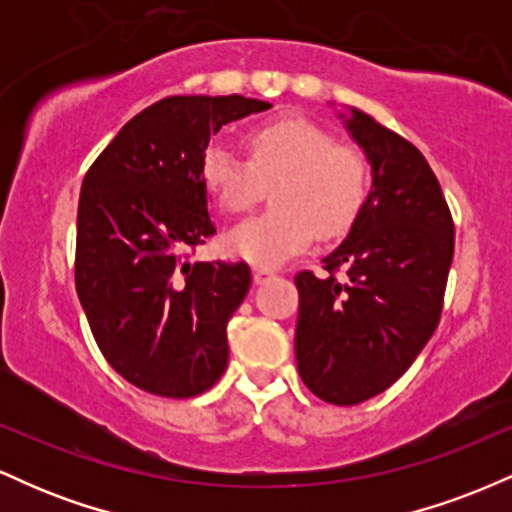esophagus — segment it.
<instances>
[{
  "label": "esophagus",
  "instance_id": "obj_1",
  "mask_svg": "<svg viewBox=\"0 0 512 512\" xmlns=\"http://www.w3.org/2000/svg\"><path fill=\"white\" fill-rule=\"evenodd\" d=\"M252 279H255V284H264V281L274 279V272L269 267H255L252 269Z\"/></svg>",
  "mask_w": 512,
  "mask_h": 512
}]
</instances>
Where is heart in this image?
<instances>
[{
    "label": "heart",
    "instance_id": "heart-1",
    "mask_svg": "<svg viewBox=\"0 0 512 512\" xmlns=\"http://www.w3.org/2000/svg\"><path fill=\"white\" fill-rule=\"evenodd\" d=\"M250 161L228 146L211 144L202 156V182L226 214H243L262 197L264 182L274 207L250 216L226 236L231 255L272 267L322 238L342 236L368 197V163L354 146L308 117L284 115L248 132Z\"/></svg>",
    "mask_w": 512,
    "mask_h": 512
}]
</instances>
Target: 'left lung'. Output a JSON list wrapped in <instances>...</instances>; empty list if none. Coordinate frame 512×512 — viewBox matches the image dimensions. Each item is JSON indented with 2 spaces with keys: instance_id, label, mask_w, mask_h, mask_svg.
Instances as JSON below:
<instances>
[{
  "instance_id": "obj_1",
  "label": "left lung",
  "mask_w": 512,
  "mask_h": 512,
  "mask_svg": "<svg viewBox=\"0 0 512 512\" xmlns=\"http://www.w3.org/2000/svg\"><path fill=\"white\" fill-rule=\"evenodd\" d=\"M342 117L373 185L349 236L322 260L327 274H296V363L313 395L351 407L402 378L436 332L455 223L414 144L356 108Z\"/></svg>"
}]
</instances>
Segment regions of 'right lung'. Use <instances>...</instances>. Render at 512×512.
<instances>
[{
	"instance_id": "1",
	"label": "right lung",
	"mask_w": 512,
	"mask_h": 512,
	"mask_svg": "<svg viewBox=\"0 0 512 512\" xmlns=\"http://www.w3.org/2000/svg\"><path fill=\"white\" fill-rule=\"evenodd\" d=\"M272 105L170 96L134 115L88 168L76 216V293L105 361L158 397L202 395L228 366L245 262H190L216 233L202 156L228 122Z\"/></svg>"
}]
</instances>
